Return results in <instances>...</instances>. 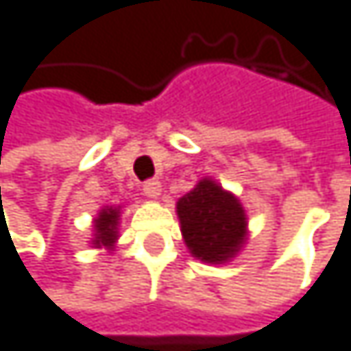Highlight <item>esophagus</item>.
<instances>
[{
  "mask_svg": "<svg viewBox=\"0 0 351 351\" xmlns=\"http://www.w3.org/2000/svg\"><path fill=\"white\" fill-rule=\"evenodd\" d=\"M141 191H144V195H146L148 199H158V197L162 195V184H160L158 180H148Z\"/></svg>",
  "mask_w": 351,
  "mask_h": 351,
  "instance_id": "obj_1",
  "label": "esophagus"
}]
</instances>
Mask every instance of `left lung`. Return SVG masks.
I'll return each mask as SVG.
<instances>
[{
  "label": "left lung",
  "instance_id": "obj_1",
  "mask_svg": "<svg viewBox=\"0 0 351 351\" xmlns=\"http://www.w3.org/2000/svg\"><path fill=\"white\" fill-rule=\"evenodd\" d=\"M176 214L186 247L201 263H231L247 241L245 207L214 178H201L178 199Z\"/></svg>",
  "mask_w": 351,
  "mask_h": 351
}]
</instances>
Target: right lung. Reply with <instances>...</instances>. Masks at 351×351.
Returning <instances> with one entry per match:
<instances>
[{
  "mask_svg": "<svg viewBox=\"0 0 351 351\" xmlns=\"http://www.w3.org/2000/svg\"><path fill=\"white\" fill-rule=\"evenodd\" d=\"M120 214H123V205H106L93 218V237L90 245L97 250H110L114 252L118 241V226H120Z\"/></svg>",
  "mask_w": 351,
  "mask_h": 351,
  "instance_id": "1",
  "label": "right lung"
}]
</instances>
